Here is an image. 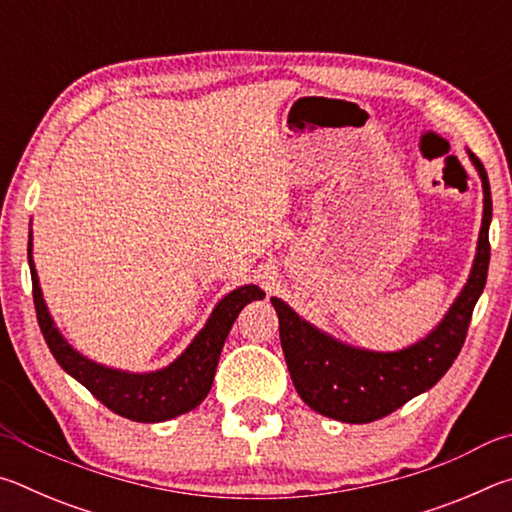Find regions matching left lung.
I'll use <instances>...</instances> for the list:
<instances>
[{"instance_id":"obj_1","label":"left lung","mask_w":512,"mask_h":512,"mask_svg":"<svg viewBox=\"0 0 512 512\" xmlns=\"http://www.w3.org/2000/svg\"><path fill=\"white\" fill-rule=\"evenodd\" d=\"M465 151L483 187L479 241L463 289L438 325L422 339L393 352L357 348L311 325L284 300L271 298L280 320V341L293 386L309 409L348 424L379 420L436 386L458 357L488 277L492 221L488 173L470 149Z\"/></svg>"}]
</instances>
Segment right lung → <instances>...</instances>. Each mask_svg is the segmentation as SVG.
<instances>
[{
    "instance_id": "add662e5",
    "label": "right lung",
    "mask_w": 512,
    "mask_h": 512,
    "mask_svg": "<svg viewBox=\"0 0 512 512\" xmlns=\"http://www.w3.org/2000/svg\"><path fill=\"white\" fill-rule=\"evenodd\" d=\"M33 235V232H31ZM29 235V268L33 282V302H36L38 323L51 354L67 375L115 411L121 418L133 422H164L189 413L210 393L216 366L228 339L232 325L248 302L262 300L264 291L257 284H244L216 302L210 318L205 320L192 343L173 359L169 366L151 372H131L103 366L92 361L69 343L60 332L54 316L42 296L40 277L33 262V237Z\"/></svg>"
}]
</instances>
